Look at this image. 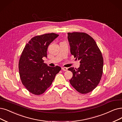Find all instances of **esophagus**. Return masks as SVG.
Instances as JSON below:
<instances>
[{"instance_id": "34e87169", "label": "esophagus", "mask_w": 122, "mask_h": 122, "mask_svg": "<svg viewBox=\"0 0 122 122\" xmlns=\"http://www.w3.org/2000/svg\"><path fill=\"white\" fill-rule=\"evenodd\" d=\"M62 70L64 71H67V67H62Z\"/></svg>"}]
</instances>
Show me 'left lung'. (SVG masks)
<instances>
[{
	"label": "left lung",
	"mask_w": 122,
	"mask_h": 122,
	"mask_svg": "<svg viewBox=\"0 0 122 122\" xmlns=\"http://www.w3.org/2000/svg\"><path fill=\"white\" fill-rule=\"evenodd\" d=\"M71 53L80 60L78 69L70 67L72 72L70 84L80 93L87 94L99 84L103 75L104 60L102 52L92 37L85 32H69Z\"/></svg>",
	"instance_id": "left-lung-1"
}]
</instances>
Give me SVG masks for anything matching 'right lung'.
Wrapping results in <instances>:
<instances>
[{
	"label": "right lung",
	"instance_id": "1",
	"mask_svg": "<svg viewBox=\"0 0 122 122\" xmlns=\"http://www.w3.org/2000/svg\"><path fill=\"white\" fill-rule=\"evenodd\" d=\"M58 36L55 33L32 37L25 45L19 58L18 69L23 85L35 95H40L49 87L61 70L57 66L51 67L44 63L47 47Z\"/></svg>",
	"mask_w": 122,
	"mask_h": 122
}]
</instances>
